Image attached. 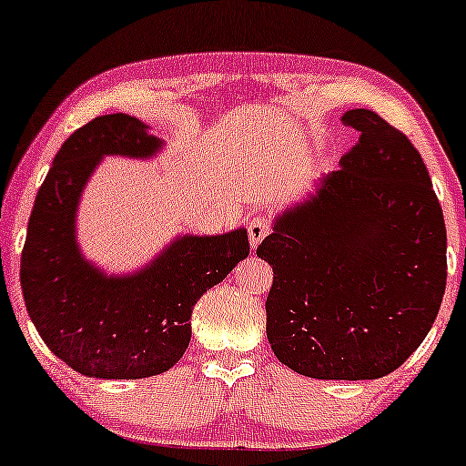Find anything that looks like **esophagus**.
<instances>
[{"label":"esophagus","instance_id":"34e87169","mask_svg":"<svg viewBox=\"0 0 466 466\" xmlns=\"http://www.w3.org/2000/svg\"><path fill=\"white\" fill-rule=\"evenodd\" d=\"M267 234H269V221H267L265 217L251 218L248 226V237H249L251 248H258V245L267 238Z\"/></svg>","mask_w":466,"mask_h":466}]
</instances>
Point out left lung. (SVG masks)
<instances>
[{"label":"left lung","instance_id":"left-lung-1","mask_svg":"<svg viewBox=\"0 0 466 466\" xmlns=\"http://www.w3.org/2000/svg\"><path fill=\"white\" fill-rule=\"evenodd\" d=\"M339 168L274 218L256 254L274 269L267 339L311 379L394 372L422 344L447 285V229L419 151L370 109Z\"/></svg>","mask_w":466,"mask_h":466}]
</instances>
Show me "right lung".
Masks as SVG:
<instances>
[{
  "label": "right lung",
  "mask_w": 466,
  "mask_h": 466,
  "mask_svg": "<svg viewBox=\"0 0 466 466\" xmlns=\"http://www.w3.org/2000/svg\"><path fill=\"white\" fill-rule=\"evenodd\" d=\"M164 142L129 114L98 116L63 142L36 192L21 251L32 324L58 360L96 379L162 374L190 344L192 309L248 258V229L179 234L131 274H106L80 251L78 203L105 155L151 159Z\"/></svg>",
  "instance_id": "right-lung-1"
}]
</instances>
